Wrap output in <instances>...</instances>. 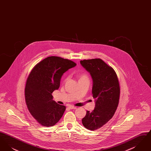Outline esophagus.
I'll return each mask as SVG.
<instances>
[{"label":"esophagus","mask_w":151,"mask_h":151,"mask_svg":"<svg viewBox=\"0 0 151 151\" xmlns=\"http://www.w3.org/2000/svg\"><path fill=\"white\" fill-rule=\"evenodd\" d=\"M68 108H70V109H77V107L73 106H72V105H70V106H68Z\"/></svg>","instance_id":"34e87169"}]
</instances>
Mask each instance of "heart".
<instances>
[{
	"label": "heart",
	"mask_w": 151,
	"mask_h": 151,
	"mask_svg": "<svg viewBox=\"0 0 151 151\" xmlns=\"http://www.w3.org/2000/svg\"><path fill=\"white\" fill-rule=\"evenodd\" d=\"M79 79H84V78H88L86 74L84 73H82L79 75Z\"/></svg>",
	"instance_id": "1"
}]
</instances>
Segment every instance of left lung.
Instances as JSON below:
<instances>
[{
  "mask_svg": "<svg viewBox=\"0 0 151 151\" xmlns=\"http://www.w3.org/2000/svg\"><path fill=\"white\" fill-rule=\"evenodd\" d=\"M80 63L92 77V92L95 99V108L86 111L82 123L87 129H99L113 117L118 105V79L114 70L101 59L83 60Z\"/></svg>",
  "mask_w": 151,
  "mask_h": 151,
  "instance_id": "left-lung-1",
  "label": "left lung"
}]
</instances>
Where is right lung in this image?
Wrapping results in <instances>:
<instances>
[{"mask_svg": "<svg viewBox=\"0 0 151 151\" xmlns=\"http://www.w3.org/2000/svg\"><path fill=\"white\" fill-rule=\"evenodd\" d=\"M76 64L58 57H49L38 63L30 72L25 88L29 112L40 124L50 127L59 122L65 106L53 100L52 92L58 90L63 73Z\"/></svg>", "mask_w": 151, "mask_h": 151, "instance_id": "right-lung-1", "label": "right lung"}]
</instances>
